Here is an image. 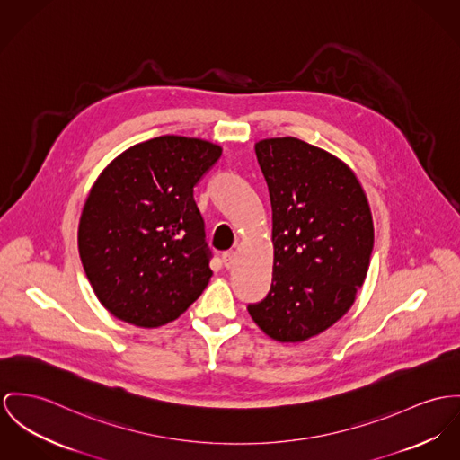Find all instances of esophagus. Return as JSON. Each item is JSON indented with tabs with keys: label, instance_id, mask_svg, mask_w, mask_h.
I'll list each match as a JSON object with an SVG mask.
<instances>
[{
	"label": "esophagus",
	"instance_id": "1",
	"mask_svg": "<svg viewBox=\"0 0 460 460\" xmlns=\"http://www.w3.org/2000/svg\"><path fill=\"white\" fill-rule=\"evenodd\" d=\"M236 259H238V253L234 250H227L222 253V261H224V266L229 270L236 264Z\"/></svg>",
	"mask_w": 460,
	"mask_h": 460
}]
</instances>
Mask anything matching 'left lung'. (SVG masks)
Returning a JSON list of instances; mask_svg holds the SVG:
<instances>
[{
    "label": "left lung",
    "instance_id": "1",
    "mask_svg": "<svg viewBox=\"0 0 460 460\" xmlns=\"http://www.w3.org/2000/svg\"><path fill=\"white\" fill-rule=\"evenodd\" d=\"M273 212V280L248 314L280 343H301L354 305L373 252V215L354 170L294 137L255 143Z\"/></svg>",
    "mask_w": 460,
    "mask_h": 460
}]
</instances>
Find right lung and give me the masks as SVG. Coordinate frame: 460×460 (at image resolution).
<instances>
[{
    "mask_svg": "<svg viewBox=\"0 0 460 460\" xmlns=\"http://www.w3.org/2000/svg\"><path fill=\"white\" fill-rule=\"evenodd\" d=\"M220 155L217 143L164 135L126 148L93 183L78 252L113 317L161 327L207 288L213 271L194 185Z\"/></svg>",
    "mask_w": 460,
    "mask_h": 460,
    "instance_id": "add662e5",
    "label": "right lung"
}]
</instances>
